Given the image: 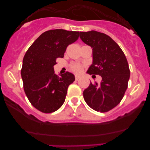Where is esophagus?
<instances>
[{"mask_svg": "<svg viewBox=\"0 0 150 150\" xmlns=\"http://www.w3.org/2000/svg\"><path fill=\"white\" fill-rule=\"evenodd\" d=\"M80 78H81V77H80L79 75H75V80H76V81H78V80H79Z\"/></svg>", "mask_w": 150, "mask_h": 150, "instance_id": "1", "label": "esophagus"}]
</instances>
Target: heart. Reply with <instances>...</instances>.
<instances>
[{"label":"heart","instance_id":"b5f03b06","mask_svg":"<svg viewBox=\"0 0 150 150\" xmlns=\"http://www.w3.org/2000/svg\"><path fill=\"white\" fill-rule=\"evenodd\" d=\"M70 68L73 72H76V73H80L83 70L82 65L79 64H72L70 66Z\"/></svg>","mask_w":150,"mask_h":150}]
</instances>
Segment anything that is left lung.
Wrapping results in <instances>:
<instances>
[{
	"label": "left lung",
	"mask_w": 150,
	"mask_h": 150,
	"mask_svg": "<svg viewBox=\"0 0 150 150\" xmlns=\"http://www.w3.org/2000/svg\"><path fill=\"white\" fill-rule=\"evenodd\" d=\"M80 38L92 48L93 62L87 73L99 75L101 83H91L83 91L88 105L101 112L110 111L120 102L128 88L130 69L120 46L107 35L91 30L80 32Z\"/></svg>",
	"instance_id": "8db88e82"
}]
</instances>
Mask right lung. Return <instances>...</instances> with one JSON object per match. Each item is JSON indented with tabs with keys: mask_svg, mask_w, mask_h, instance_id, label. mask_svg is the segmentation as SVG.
Returning <instances> with one entry per match:
<instances>
[{
	"mask_svg": "<svg viewBox=\"0 0 150 150\" xmlns=\"http://www.w3.org/2000/svg\"><path fill=\"white\" fill-rule=\"evenodd\" d=\"M79 32L56 29L40 35L25 54L21 75L24 90L32 105L39 111H57L65 101L68 86L75 75L54 73L56 59L63 58L68 45L76 41Z\"/></svg>",
	"mask_w": 150,
	"mask_h": 150,
	"instance_id": "1",
	"label": "right lung"
}]
</instances>
